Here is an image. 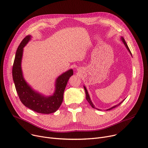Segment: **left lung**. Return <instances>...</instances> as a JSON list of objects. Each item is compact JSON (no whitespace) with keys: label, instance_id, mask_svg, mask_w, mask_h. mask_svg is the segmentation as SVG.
<instances>
[{"label":"left lung","instance_id":"1","mask_svg":"<svg viewBox=\"0 0 148 148\" xmlns=\"http://www.w3.org/2000/svg\"><path fill=\"white\" fill-rule=\"evenodd\" d=\"M121 40L122 41V42H123V44H124L125 46H126V49H127V50L129 51V52L130 53V54L132 55L131 51H130V49H129V47H128V45H127V43H126V41L124 40V39L123 37H121ZM84 89H85V94H86V100L88 101V103H89V104L90 105V106H91V107H92V108H95V109H97V110H100L99 109L96 108L95 107L94 105V104H93V103H92L91 100H90V97H89V94H88V91H87V89H86V87H85V86H84ZM124 100H125V99H124V100H123L121 102H120V103L119 104H117V105H116V106H113V107H111V108H108V109H107V110H107V111H108V110H111V109H112V108H114L117 107V106H120V104H121L123 103V102Z\"/></svg>","mask_w":148,"mask_h":148}]
</instances>
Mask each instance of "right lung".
<instances>
[{
  "label": "right lung",
  "mask_w": 148,
  "mask_h": 148,
  "mask_svg": "<svg viewBox=\"0 0 148 148\" xmlns=\"http://www.w3.org/2000/svg\"><path fill=\"white\" fill-rule=\"evenodd\" d=\"M31 36H27L18 46L12 67V76L18 97L25 107L38 113L50 114L56 112L60 107L63 94L68 80L73 74L69 69L56 79L55 90L52 95L44 96L36 91L25 81L21 68V62L24 47L31 40Z\"/></svg>",
  "instance_id": "add662e5"
}]
</instances>
